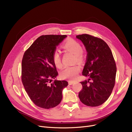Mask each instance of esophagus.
Wrapping results in <instances>:
<instances>
[{
  "mask_svg": "<svg viewBox=\"0 0 132 132\" xmlns=\"http://www.w3.org/2000/svg\"><path fill=\"white\" fill-rule=\"evenodd\" d=\"M73 83H74V82L72 81H68V83H69V85H72V84H73Z\"/></svg>",
  "mask_w": 132,
  "mask_h": 132,
  "instance_id": "1",
  "label": "esophagus"
}]
</instances>
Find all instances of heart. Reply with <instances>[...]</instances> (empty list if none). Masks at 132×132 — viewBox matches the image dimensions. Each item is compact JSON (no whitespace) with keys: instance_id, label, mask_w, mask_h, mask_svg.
<instances>
[{"instance_id":"obj_1","label":"heart","mask_w":132,"mask_h":132,"mask_svg":"<svg viewBox=\"0 0 132 132\" xmlns=\"http://www.w3.org/2000/svg\"><path fill=\"white\" fill-rule=\"evenodd\" d=\"M62 48L65 51L70 52L75 55V62H81L83 61V55L82 48L81 44L77 41L69 39L67 40L62 45ZM52 61L55 65L59 69H61L63 64L61 57L59 51H55L52 54ZM81 70L80 67L76 65L72 67H67L61 72V76L64 79L74 80Z\"/></svg>"}]
</instances>
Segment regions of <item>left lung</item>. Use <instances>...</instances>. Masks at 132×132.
I'll return each mask as SVG.
<instances>
[{
  "label": "left lung",
  "mask_w": 132,
  "mask_h": 132,
  "mask_svg": "<svg viewBox=\"0 0 132 132\" xmlns=\"http://www.w3.org/2000/svg\"><path fill=\"white\" fill-rule=\"evenodd\" d=\"M86 47L87 61L82 75L88 77L81 82L80 101L86 106L97 107L106 102L115 83L117 67L111 50L103 40L88 34L76 36Z\"/></svg>",
  "instance_id": "obj_1"
}]
</instances>
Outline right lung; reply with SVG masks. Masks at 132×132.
<instances>
[{"mask_svg": "<svg viewBox=\"0 0 132 132\" xmlns=\"http://www.w3.org/2000/svg\"><path fill=\"white\" fill-rule=\"evenodd\" d=\"M66 35H42L25 51L22 62V81L26 92L35 104L44 109L59 105L66 81L51 83L58 75L52 61L56 46Z\"/></svg>", "mask_w": 132, "mask_h": 132, "instance_id": "add662e5", "label": "right lung"}]
</instances>
